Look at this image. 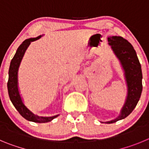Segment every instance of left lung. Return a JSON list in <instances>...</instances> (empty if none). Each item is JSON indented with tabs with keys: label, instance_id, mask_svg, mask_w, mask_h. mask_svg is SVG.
<instances>
[{
	"label": "left lung",
	"instance_id": "obj_1",
	"mask_svg": "<svg viewBox=\"0 0 149 149\" xmlns=\"http://www.w3.org/2000/svg\"><path fill=\"white\" fill-rule=\"evenodd\" d=\"M108 41L121 63L128 86L126 101L122 108L120 116L115 120L106 122V123H113L128 116L136 106L143 91V74L136 51L131 43L120 36H111L108 38Z\"/></svg>",
	"mask_w": 149,
	"mask_h": 149
}]
</instances>
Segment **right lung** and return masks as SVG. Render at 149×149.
Instances as JSON below:
<instances>
[{"label":"right lung","instance_id":"obj_1","mask_svg":"<svg viewBox=\"0 0 149 149\" xmlns=\"http://www.w3.org/2000/svg\"><path fill=\"white\" fill-rule=\"evenodd\" d=\"M41 37V36H39L38 37H36V38L26 39L18 47L14 57H13L11 62H10V66H9V79H8L7 82V88L9 99H10L11 102H13L15 108L17 109V111L19 112V113L23 117L25 118L26 120H29V121L34 122V123H45L50 122L53 119L57 117L58 115L49 116V117H44V116H38L37 115H35L23 103L21 97L20 96L18 87V68H19L20 63H21L23 56L24 55L26 49H27L29 45H30V43L32 41L38 40Z\"/></svg>","mask_w":149,"mask_h":149}]
</instances>
